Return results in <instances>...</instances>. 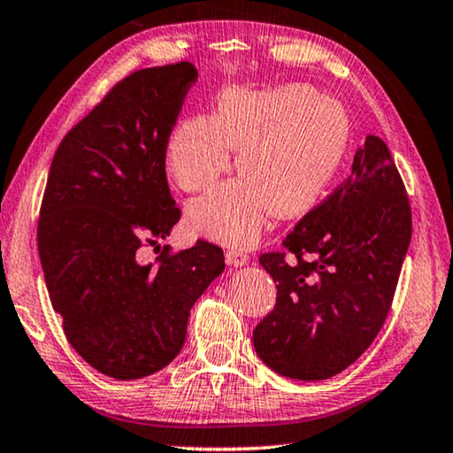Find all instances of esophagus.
Returning <instances> with one entry per match:
<instances>
[{"label": "esophagus", "instance_id": "34e87169", "mask_svg": "<svg viewBox=\"0 0 453 453\" xmlns=\"http://www.w3.org/2000/svg\"><path fill=\"white\" fill-rule=\"evenodd\" d=\"M226 262L229 266H244L248 265V254L242 252V250H227L226 252Z\"/></svg>", "mask_w": 453, "mask_h": 453}]
</instances>
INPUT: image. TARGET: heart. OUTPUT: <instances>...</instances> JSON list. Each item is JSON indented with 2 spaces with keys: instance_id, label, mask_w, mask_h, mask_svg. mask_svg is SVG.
<instances>
[{
  "instance_id": "heart-1",
  "label": "heart",
  "mask_w": 453,
  "mask_h": 453,
  "mask_svg": "<svg viewBox=\"0 0 453 453\" xmlns=\"http://www.w3.org/2000/svg\"><path fill=\"white\" fill-rule=\"evenodd\" d=\"M349 146V118L340 101L307 85L274 89L232 87L213 118L174 126L166 166L183 191L218 183L240 148V179L215 187L187 207L195 234L227 246H252L276 211L311 209L340 171Z\"/></svg>"
}]
</instances>
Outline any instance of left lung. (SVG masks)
Returning <instances> with one entry per match:
<instances>
[{"label":"left lung","mask_w":453,"mask_h":453,"mask_svg":"<svg viewBox=\"0 0 453 453\" xmlns=\"http://www.w3.org/2000/svg\"><path fill=\"white\" fill-rule=\"evenodd\" d=\"M411 244V203L388 148L366 136L352 174L313 207L260 265L276 305L254 329L274 372L326 380L366 352L393 305Z\"/></svg>","instance_id":"8db88e82"}]
</instances>
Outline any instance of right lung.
<instances>
[{"instance_id": "right-lung-1", "label": "right lung", "mask_w": 453, "mask_h": 453, "mask_svg": "<svg viewBox=\"0 0 453 453\" xmlns=\"http://www.w3.org/2000/svg\"><path fill=\"white\" fill-rule=\"evenodd\" d=\"M195 81L187 60L121 79L60 142L46 180L38 254L52 309L77 354L118 380L177 357L191 307L226 268L205 240L140 256L180 219L166 142Z\"/></svg>"}]
</instances>
